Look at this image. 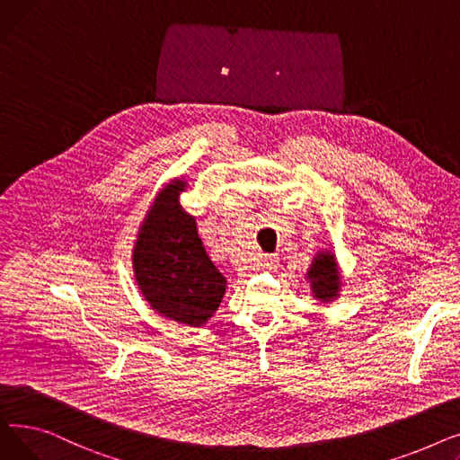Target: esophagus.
<instances>
[{
	"mask_svg": "<svg viewBox=\"0 0 460 460\" xmlns=\"http://www.w3.org/2000/svg\"><path fill=\"white\" fill-rule=\"evenodd\" d=\"M261 261H262V267L269 269V270H274L278 264H279V257L278 255H264Z\"/></svg>",
	"mask_w": 460,
	"mask_h": 460,
	"instance_id": "obj_1",
	"label": "esophagus"
}]
</instances>
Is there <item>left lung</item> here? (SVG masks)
<instances>
[{
  "mask_svg": "<svg viewBox=\"0 0 460 460\" xmlns=\"http://www.w3.org/2000/svg\"><path fill=\"white\" fill-rule=\"evenodd\" d=\"M307 279L311 283L313 295L321 302H330L340 293L341 279L337 272L335 259L330 252L319 253L311 262V269L307 270Z\"/></svg>",
  "mask_w": 460,
  "mask_h": 460,
  "instance_id": "left-lung-1",
  "label": "left lung"
}]
</instances>
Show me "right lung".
<instances>
[{
	"label": "right lung",
	"mask_w": 460,
	"mask_h": 460,
	"mask_svg": "<svg viewBox=\"0 0 460 460\" xmlns=\"http://www.w3.org/2000/svg\"><path fill=\"white\" fill-rule=\"evenodd\" d=\"M186 182L167 184L145 216L134 246V274L141 293L160 315L205 324L226 295V278L208 259L196 217L179 205Z\"/></svg>",
	"instance_id": "obj_1"
}]
</instances>
